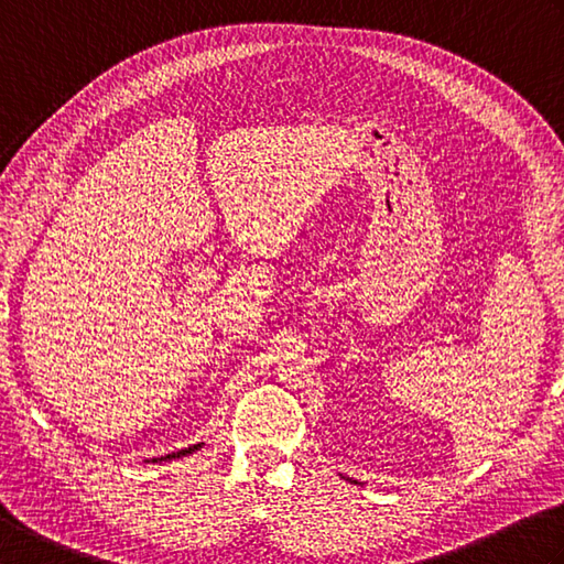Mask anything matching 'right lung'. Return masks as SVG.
Returning a JSON list of instances; mask_svg holds the SVG:
<instances>
[{
    "mask_svg": "<svg viewBox=\"0 0 564 564\" xmlns=\"http://www.w3.org/2000/svg\"><path fill=\"white\" fill-rule=\"evenodd\" d=\"M203 446V443H196V446H188V448H182V451H176V453H172V455H164V458H160V460H170V458H182V455H188V453H194V451H198ZM152 463H158L152 458Z\"/></svg>",
    "mask_w": 564,
    "mask_h": 564,
    "instance_id": "right-lung-1",
    "label": "right lung"
}]
</instances>
